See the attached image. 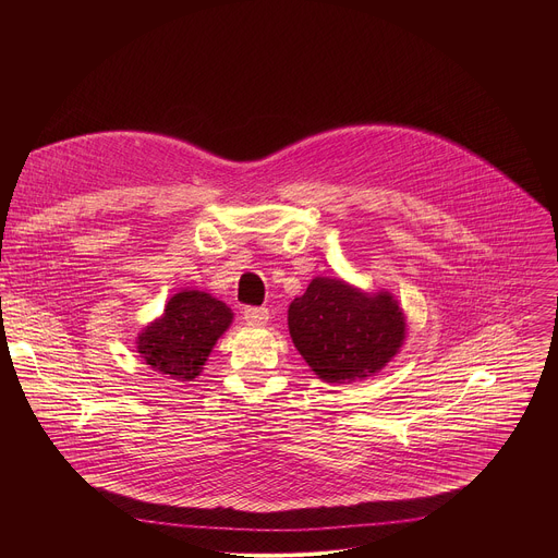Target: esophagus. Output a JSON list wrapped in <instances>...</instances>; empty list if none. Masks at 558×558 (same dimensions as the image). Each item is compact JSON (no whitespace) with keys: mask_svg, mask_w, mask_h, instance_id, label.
Wrapping results in <instances>:
<instances>
[{"mask_svg":"<svg viewBox=\"0 0 558 558\" xmlns=\"http://www.w3.org/2000/svg\"><path fill=\"white\" fill-rule=\"evenodd\" d=\"M247 325H265L269 320V311L265 306H247L243 311Z\"/></svg>","mask_w":558,"mask_h":558,"instance_id":"1","label":"esophagus"}]
</instances>
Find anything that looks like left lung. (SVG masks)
<instances>
[{
  "mask_svg": "<svg viewBox=\"0 0 558 558\" xmlns=\"http://www.w3.org/2000/svg\"><path fill=\"white\" fill-rule=\"evenodd\" d=\"M404 331V313L390 293L366 295L333 278L311 280L289 306L295 349L327 381L377 373L400 351Z\"/></svg>",
  "mask_w": 558,
  "mask_h": 558,
  "instance_id": "left-lung-1",
  "label": "left lung"
}]
</instances>
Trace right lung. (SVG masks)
I'll use <instances>...</instances> for the list:
<instances>
[{
    "label": "right lung",
    "mask_w": 558,
    "mask_h": 558,
    "mask_svg": "<svg viewBox=\"0 0 558 558\" xmlns=\"http://www.w3.org/2000/svg\"><path fill=\"white\" fill-rule=\"evenodd\" d=\"M231 317V308L209 293L181 291L138 336L136 349L154 371L179 381L194 379Z\"/></svg>",
    "instance_id": "right-lung-1"
}]
</instances>
